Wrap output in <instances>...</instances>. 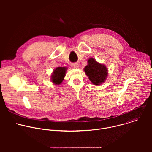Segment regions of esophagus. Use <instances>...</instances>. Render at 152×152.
<instances>
[{
  "mask_svg": "<svg viewBox=\"0 0 152 152\" xmlns=\"http://www.w3.org/2000/svg\"><path fill=\"white\" fill-rule=\"evenodd\" d=\"M73 67L74 68H78L79 67V64L76 62V63H73Z\"/></svg>",
  "mask_w": 152,
  "mask_h": 152,
  "instance_id": "34e87169",
  "label": "esophagus"
}]
</instances>
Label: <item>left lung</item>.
<instances>
[{
  "mask_svg": "<svg viewBox=\"0 0 152 152\" xmlns=\"http://www.w3.org/2000/svg\"><path fill=\"white\" fill-rule=\"evenodd\" d=\"M88 64L84 68L86 75L95 85H99L105 81L107 70L106 66L97 62L94 58H90L88 61Z\"/></svg>",
  "mask_w": 152,
  "mask_h": 152,
  "instance_id": "1",
  "label": "left lung"
}]
</instances>
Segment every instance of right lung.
<instances>
[{"label":"right lung","instance_id":"right-lung-1","mask_svg":"<svg viewBox=\"0 0 152 152\" xmlns=\"http://www.w3.org/2000/svg\"><path fill=\"white\" fill-rule=\"evenodd\" d=\"M66 67H57L52 73V81L56 85L60 84L64 80V77L66 76Z\"/></svg>","mask_w":152,"mask_h":152}]
</instances>
